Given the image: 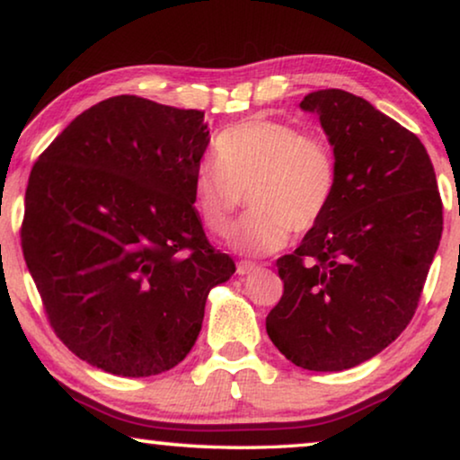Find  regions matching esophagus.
Returning <instances> with one entry per match:
<instances>
[{
    "instance_id": "34e87169",
    "label": "esophagus",
    "mask_w": 460,
    "mask_h": 460,
    "mask_svg": "<svg viewBox=\"0 0 460 460\" xmlns=\"http://www.w3.org/2000/svg\"><path fill=\"white\" fill-rule=\"evenodd\" d=\"M258 267L254 262H248V261H242V262H237V275H248V273H252V270H256Z\"/></svg>"
}]
</instances>
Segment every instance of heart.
<instances>
[{"mask_svg": "<svg viewBox=\"0 0 460 460\" xmlns=\"http://www.w3.org/2000/svg\"><path fill=\"white\" fill-rule=\"evenodd\" d=\"M215 164L191 181V204L212 235L225 237L248 193L252 210L233 233L245 254H269L286 245L289 231L304 235L319 225L338 191V158L323 135L296 125L248 119L221 131Z\"/></svg>", "mask_w": 460, "mask_h": 460, "instance_id": "b5f03b06", "label": "heart"}]
</instances>
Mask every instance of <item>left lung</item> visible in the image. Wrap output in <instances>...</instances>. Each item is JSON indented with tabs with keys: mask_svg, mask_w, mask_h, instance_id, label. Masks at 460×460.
<instances>
[{
	"mask_svg": "<svg viewBox=\"0 0 460 460\" xmlns=\"http://www.w3.org/2000/svg\"><path fill=\"white\" fill-rule=\"evenodd\" d=\"M338 158L325 218L277 261L283 296L267 333L308 371H344L392 344L415 314L442 237V199L415 133L341 89L308 93Z\"/></svg>",
	"mask_w": 460,
	"mask_h": 460,
	"instance_id": "8db88e82",
	"label": "left lung"
}]
</instances>
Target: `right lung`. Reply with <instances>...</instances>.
<instances>
[{"label":"right lung","mask_w":460,"mask_h":460,"mask_svg":"<svg viewBox=\"0 0 460 460\" xmlns=\"http://www.w3.org/2000/svg\"><path fill=\"white\" fill-rule=\"evenodd\" d=\"M208 141L202 110L116 95L39 156L22 254L49 325L81 360L150 377L196 344L210 289L235 273L191 204Z\"/></svg>","instance_id":"1"}]
</instances>
